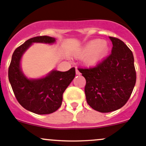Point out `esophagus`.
Segmentation results:
<instances>
[{
	"mask_svg": "<svg viewBox=\"0 0 146 146\" xmlns=\"http://www.w3.org/2000/svg\"><path fill=\"white\" fill-rule=\"evenodd\" d=\"M76 75H80V73L79 72V70H78L77 68L76 69Z\"/></svg>",
	"mask_w": 146,
	"mask_h": 146,
	"instance_id": "obj_1",
	"label": "esophagus"
}]
</instances>
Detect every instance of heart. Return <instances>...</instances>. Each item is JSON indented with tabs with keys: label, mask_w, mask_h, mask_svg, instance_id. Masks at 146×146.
Instances as JSON below:
<instances>
[{
	"label": "heart",
	"mask_w": 146,
	"mask_h": 146,
	"mask_svg": "<svg viewBox=\"0 0 146 146\" xmlns=\"http://www.w3.org/2000/svg\"><path fill=\"white\" fill-rule=\"evenodd\" d=\"M108 50L107 42L100 39H93L85 45L78 56L80 57L87 56L85 58V63L88 66H93L105 56Z\"/></svg>",
	"instance_id": "b5f03b06"
}]
</instances>
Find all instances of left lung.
<instances>
[{"instance_id":"left-lung-1","label":"left lung","mask_w":146,"mask_h":146,"mask_svg":"<svg viewBox=\"0 0 146 146\" xmlns=\"http://www.w3.org/2000/svg\"><path fill=\"white\" fill-rule=\"evenodd\" d=\"M111 54L92 68H79L86 80L85 93L88 104L102 113L121 108L129 100L136 80L134 58L124 42L110 36Z\"/></svg>"}]
</instances>
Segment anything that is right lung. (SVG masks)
Listing matches in <instances>:
<instances>
[{
	"label": "right lung",
	"mask_w": 146,
	"mask_h": 146,
	"mask_svg": "<svg viewBox=\"0 0 146 146\" xmlns=\"http://www.w3.org/2000/svg\"><path fill=\"white\" fill-rule=\"evenodd\" d=\"M55 38L39 36L31 38L17 47L12 56L8 78L18 102L25 109L37 114H48L56 111L62 104L63 94L76 76L72 68L66 72L52 70L44 78L28 79L20 68V60L32 43L53 44Z\"/></svg>",
	"instance_id": "add662e5"
}]
</instances>
